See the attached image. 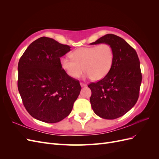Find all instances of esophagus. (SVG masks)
Instances as JSON below:
<instances>
[{"label": "esophagus", "mask_w": 159, "mask_h": 159, "mask_svg": "<svg viewBox=\"0 0 159 159\" xmlns=\"http://www.w3.org/2000/svg\"><path fill=\"white\" fill-rule=\"evenodd\" d=\"M80 85H81V87H85L86 84H85L84 83H80Z\"/></svg>", "instance_id": "1"}]
</instances>
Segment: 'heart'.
<instances>
[{"label":"heart","instance_id":"heart-1","mask_svg":"<svg viewBox=\"0 0 159 159\" xmlns=\"http://www.w3.org/2000/svg\"><path fill=\"white\" fill-rule=\"evenodd\" d=\"M70 56L72 60L67 57L60 59L61 68L67 75L77 79L85 70L87 78L99 81L104 78L111 69L114 52L109 44H102L77 49L71 53Z\"/></svg>","mask_w":159,"mask_h":159}]
</instances>
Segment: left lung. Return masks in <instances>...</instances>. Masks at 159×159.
<instances>
[{
  "label": "left lung",
  "instance_id": "8db88e82",
  "mask_svg": "<svg viewBox=\"0 0 159 159\" xmlns=\"http://www.w3.org/2000/svg\"><path fill=\"white\" fill-rule=\"evenodd\" d=\"M108 44L114 52L112 68L104 78L88 87L94 113L105 119H115L127 113L137 103L142 81L136 51L121 37L108 34L91 45Z\"/></svg>",
  "mask_w": 159,
  "mask_h": 159
}]
</instances>
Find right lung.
Here are the masks:
<instances>
[{
	"instance_id": "obj_1",
	"label": "right lung",
	"mask_w": 159,
	"mask_h": 159,
	"mask_svg": "<svg viewBox=\"0 0 159 159\" xmlns=\"http://www.w3.org/2000/svg\"><path fill=\"white\" fill-rule=\"evenodd\" d=\"M71 47L48 37L32 42L18 65V89L24 105L39 121L57 123L68 116L81 89L61 69L60 57Z\"/></svg>"
}]
</instances>
